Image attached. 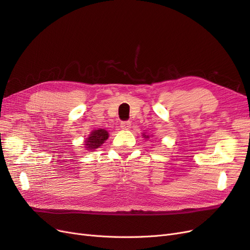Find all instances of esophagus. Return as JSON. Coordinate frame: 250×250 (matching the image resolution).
<instances>
[{
  "mask_svg": "<svg viewBox=\"0 0 250 250\" xmlns=\"http://www.w3.org/2000/svg\"><path fill=\"white\" fill-rule=\"evenodd\" d=\"M121 127L123 129H128V128H130V123L129 122H122Z\"/></svg>",
  "mask_w": 250,
  "mask_h": 250,
  "instance_id": "34e87169",
  "label": "esophagus"
}]
</instances>
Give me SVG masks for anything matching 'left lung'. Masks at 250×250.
I'll use <instances>...</instances> for the list:
<instances>
[{"instance_id":"left-lung-1","label":"left lung","mask_w":250,"mask_h":250,"mask_svg":"<svg viewBox=\"0 0 250 250\" xmlns=\"http://www.w3.org/2000/svg\"><path fill=\"white\" fill-rule=\"evenodd\" d=\"M143 137H144V138H146V139H149V136H148V135L146 136L145 134H143Z\"/></svg>"}]
</instances>
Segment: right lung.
I'll return each instance as SVG.
<instances>
[{
	"label": "right lung",
	"mask_w": 250,
	"mask_h": 250,
	"mask_svg": "<svg viewBox=\"0 0 250 250\" xmlns=\"http://www.w3.org/2000/svg\"><path fill=\"white\" fill-rule=\"evenodd\" d=\"M108 139V133L107 130L103 128L95 129L90 134V136L85 140L84 145L86 146L87 150H95L99 148L102 144Z\"/></svg>",
	"instance_id": "add662e5"
}]
</instances>
